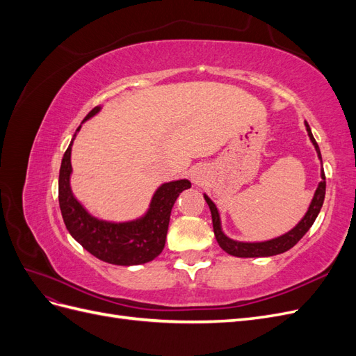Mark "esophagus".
I'll return each mask as SVG.
<instances>
[{"mask_svg": "<svg viewBox=\"0 0 356 356\" xmlns=\"http://www.w3.org/2000/svg\"><path fill=\"white\" fill-rule=\"evenodd\" d=\"M193 182H196V184H197V182H199V179H197L196 177H193Z\"/></svg>", "mask_w": 356, "mask_h": 356, "instance_id": "obj_1", "label": "esophagus"}]
</instances>
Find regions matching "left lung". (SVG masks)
<instances>
[{
	"mask_svg": "<svg viewBox=\"0 0 356 356\" xmlns=\"http://www.w3.org/2000/svg\"><path fill=\"white\" fill-rule=\"evenodd\" d=\"M305 126H306L307 135L310 138V143L314 144L318 159L321 160V165H322L319 147L315 141L314 135H312V131H310L307 122H305ZM203 197H204V200H207L208 207L211 209L215 239H217L218 245L225 252L233 255V257H241V258L272 257V255L282 254V252L291 250V248H293L307 233V230L312 227V224L315 222L318 213L322 208V203H324V199H325V174H324V168H321V181L315 190L314 197H312V200H310V204H309L306 213L303 215V218H301L289 232H286L281 236H276V238H273V239L260 241V242H242V241H234V239L229 238V236L222 232L221 217H220V211L217 208V204H215L208 197V195H203Z\"/></svg>",
	"mask_w": 356,
	"mask_h": 356,
	"instance_id": "left-lung-1",
	"label": "left lung"
}]
</instances>
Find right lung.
<instances>
[{"mask_svg": "<svg viewBox=\"0 0 356 356\" xmlns=\"http://www.w3.org/2000/svg\"><path fill=\"white\" fill-rule=\"evenodd\" d=\"M101 110V105L95 106L83 123L90 120ZM81 124L63 154L59 170V207L67 230L86 251L105 263L138 266L154 260L165 248L174 203L179 193L191 187V182L188 179H175L160 184L152 196L147 211L138 218L110 221L96 217L74 196L71 188V149Z\"/></svg>", "mask_w": 356, "mask_h": 356, "instance_id": "right-lung-1", "label": "right lung"}]
</instances>
